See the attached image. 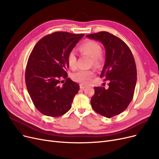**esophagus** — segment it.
<instances>
[{
	"label": "esophagus",
	"instance_id": "obj_1",
	"mask_svg": "<svg viewBox=\"0 0 159 159\" xmlns=\"http://www.w3.org/2000/svg\"><path fill=\"white\" fill-rule=\"evenodd\" d=\"M86 87H87V86L84 84H80V89H82V90H84L85 88H86Z\"/></svg>",
	"mask_w": 159,
	"mask_h": 159
}]
</instances>
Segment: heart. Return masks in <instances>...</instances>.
Instances as JSON below:
<instances>
[{
    "label": "heart",
    "instance_id": "1",
    "mask_svg": "<svg viewBox=\"0 0 159 159\" xmlns=\"http://www.w3.org/2000/svg\"><path fill=\"white\" fill-rule=\"evenodd\" d=\"M79 51L90 56L93 59V62L96 66H99L101 62V56L102 49L101 46L93 40L86 41L79 47ZM76 56L74 52H70L67 56V64L69 67L75 69L76 67ZM94 73L91 70H79L72 74L71 77L73 80L80 83H89L93 77Z\"/></svg>",
    "mask_w": 159,
    "mask_h": 159
}]
</instances>
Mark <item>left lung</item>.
Here are the masks:
<instances>
[{"label":"left lung","instance_id":"1","mask_svg":"<svg viewBox=\"0 0 159 159\" xmlns=\"http://www.w3.org/2000/svg\"><path fill=\"white\" fill-rule=\"evenodd\" d=\"M86 37L99 41L104 46L105 61L100 76L109 81L107 89L94 87L92 107L98 114L111 118L122 113L132 101L137 82L136 63L128 46L115 35L102 31Z\"/></svg>","mask_w":159,"mask_h":159}]
</instances>
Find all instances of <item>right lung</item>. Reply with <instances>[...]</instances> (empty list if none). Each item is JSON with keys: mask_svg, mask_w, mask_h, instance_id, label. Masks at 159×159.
Masks as SVG:
<instances>
[{"mask_svg": "<svg viewBox=\"0 0 159 159\" xmlns=\"http://www.w3.org/2000/svg\"><path fill=\"white\" fill-rule=\"evenodd\" d=\"M83 36L56 32L40 39L33 49L26 67L25 83L34 106L42 114L60 116L71 107L80 86L67 78V56ZM61 78L66 81L60 86Z\"/></svg>", "mask_w": 159, "mask_h": 159, "instance_id": "right-lung-1", "label": "right lung"}]
</instances>
